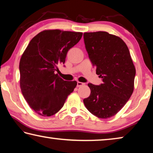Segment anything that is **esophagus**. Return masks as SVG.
Listing matches in <instances>:
<instances>
[{"mask_svg":"<svg viewBox=\"0 0 153 153\" xmlns=\"http://www.w3.org/2000/svg\"><path fill=\"white\" fill-rule=\"evenodd\" d=\"M83 85H84V83H82V82H77V87H80V86H83Z\"/></svg>","mask_w":153,"mask_h":153,"instance_id":"obj_1","label":"esophagus"}]
</instances>
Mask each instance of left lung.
I'll return each instance as SVG.
<instances>
[{
  "label": "left lung",
  "instance_id": "obj_1",
  "mask_svg": "<svg viewBox=\"0 0 153 153\" xmlns=\"http://www.w3.org/2000/svg\"><path fill=\"white\" fill-rule=\"evenodd\" d=\"M86 49L102 84L89 83L90 95L84 99L88 110L96 117L116 115L132 94L136 69L126 44L106 32L84 33Z\"/></svg>",
  "mask_w": 153,
  "mask_h": 153
}]
</instances>
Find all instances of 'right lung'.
<instances>
[{
    "label": "right lung",
    "instance_id": "add662e5",
    "mask_svg": "<svg viewBox=\"0 0 153 153\" xmlns=\"http://www.w3.org/2000/svg\"><path fill=\"white\" fill-rule=\"evenodd\" d=\"M82 36V32L44 30L31 40L23 53L19 62L21 90L38 115H55L76 87V81H65L55 71Z\"/></svg>",
    "mask_w": 153,
    "mask_h": 153
}]
</instances>
